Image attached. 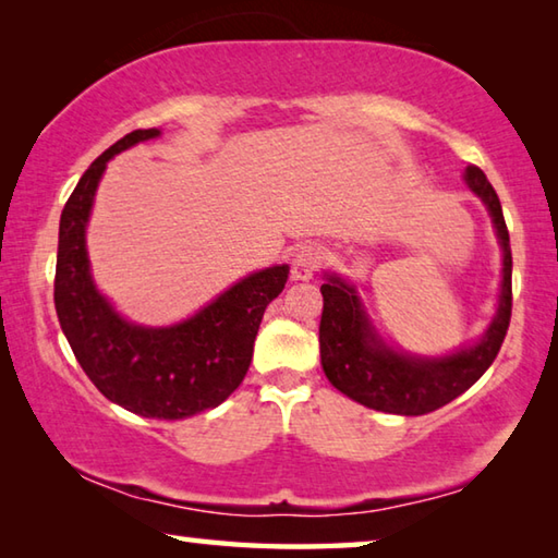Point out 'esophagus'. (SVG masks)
<instances>
[{
  "label": "esophagus",
  "mask_w": 558,
  "mask_h": 558,
  "mask_svg": "<svg viewBox=\"0 0 558 558\" xmlns=\"http://www.w3.org/2000/svg\"><path fill=\"white\" fill-rule=\"evenodd\" d=\"M319 263H323V248H319V245L315 243L300 245L295 256H292V268H290L292 280H310L319 268Z\"/></svg>",
  "instance_id": "1"
}]
</instances>
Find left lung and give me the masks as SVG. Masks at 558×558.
Instances as JSON below:
<instances>
[{"label":"left lung","mask_w":558,"mask_h":558,"mask_svg":"<svg viewBox=\"0 0 558 558\" xmlns=\"http://www.w3.org/2000/svg\"><path fill=\"white\" fill-rule=\"evenodd\" d=\"M468 189L483 199L493 216L495 233L502 248V286H499L497 313L485 335L458 352L446 356H421L399 352L376 332L352 282L337 272H325L323 319H319V356L329 384L366 409L423 415L465 393L489 364L495 362L505 342L512 317V248L502 216V204L487 182L483 169L468 167Z\"/></svg>","instance_id":"8db88e82"}]
</instances>
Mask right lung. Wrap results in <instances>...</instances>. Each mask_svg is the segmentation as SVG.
I'll use <instances>...</instances> for the list:
<instances>
[{
  "label": "right lung",
  "mask_w": 558,
  "mask_h": 558,
  "mask_svg": "<svg viewBox=\"0 0 558 558\" xmlns=\"http://www.w3.org/2000/svg\"><path fill=\"white\" fill-rule=\"evenodd\" d=\"M159 135L157 128L130 132L75 184L61 211L53 302L75 359L108 401L145 418L179 421L216 409L239 389L263 313L286 288L290 266L251 272L177 325L122 317L93 280L86 229L110 159Z\"/></svg>",
  "instance_id": "add662e5"
}]
</instances>
